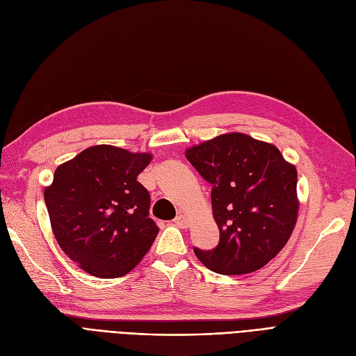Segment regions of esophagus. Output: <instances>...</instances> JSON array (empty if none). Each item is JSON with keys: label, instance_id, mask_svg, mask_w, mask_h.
<instances>
[{"label": "esophagus", "instance_id": "34e87169", "mask_svg": "<svg viewBox=\"0 0 356 356\" xmlns=\"http://www.w3.org/2000/svg\"><path fill=\"white\" fill-rule=\"evenodd\" d=\"M175 225H176V226H179V227H183V229H185V227H188V226H189V220H188L186 217L183 216V214H179V216L176 217V219H175Z\"/></svg>", "mask_w": 356, "mask_h": 356}]
</instances>
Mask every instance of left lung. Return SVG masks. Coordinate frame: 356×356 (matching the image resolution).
Returning <instances> with one entry per match:
<instances>
[{
  "mask_svg": "<svg viewBox=\"0 0 356 356\" xmlns=\"http://www.w3.org/2000/svg\"><path fill=\"white\" fill-rule=\"evenodd\" d=\"M186 159L209 181L219 244L193 251L222 275L265 266L289 241L299 211L297 171L273 145L243 133L222 134L193 146Z\"/></svg>",
  "mask_w": 356,
  "mask_h": 356,
  "instance_id": "8db88e82",
  "label": "left lung"
}]
</instances>
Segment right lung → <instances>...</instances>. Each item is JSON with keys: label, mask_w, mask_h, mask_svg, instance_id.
<instances>
[{"label": "right lung", "mask_w": 356, "mask_h": 356, "mask_svg": "<svg viewBox=\"0 0 356 356\" xmlns=\"http://www.w3.org/2000/svg\"><path fill=\"white\" fill-rule=\"evenodd\" d=\"M151 158L109 145L88 147L57 167L44 191L57 243L93 277L129 273L158 235L151 195L137 181Z\"/></svg>", "instance_id": "add662e5"}]
</instances>
